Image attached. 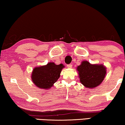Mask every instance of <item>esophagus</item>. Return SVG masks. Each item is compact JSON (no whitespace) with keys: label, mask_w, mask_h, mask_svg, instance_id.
<instances>
[{"label":"esophagus","mask_w":125,"mask_h":125,"mask_svg":"<svg viewBox=\"0 0 125 125\" xmlns=\"http://www.w3.org/2000/svg\"><path fill=\"white\" fill-rule=\"evenodd\" d=\"M67 67L68 68H71L72 67H73V64H67Z\"/></svg>","instance_id":"1"}]
</instances>
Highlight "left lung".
Returning a JSON list of instances; mask_svg holds the SVG:
<instances>
[{"instance_id":"8db88e82","label":"left lung","mask_w":125,"mask_h":125,"mask_svg":"<svg viewBox=\"0 0 125 125\" xmlns=\"http://www.w3.org/2000/svg\"><path fill=\"white\" fill-rule=\"evenodd\" d=\"M80 82L88 88L97 87L103 82L106 73V67L103 64H92L87 61H83L77 67Z\"/></svg>"}]
</instances>
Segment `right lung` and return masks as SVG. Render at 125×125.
I'll list each match as a JSON object with an SVG mask.
<instances>
[{"label":"right lung","mask_w":125,"mask_h":125,"mask_svg":"<svg viewBox=\"0 0 125 125\" xmlns=\"http://www.w3.org/2000/svg\"><path fill=\"white\" fill-rule=\"evenodd\" d=\"M62 64L50 62L46 65L35 67L31 73V80L37 87L41 89H50L60 77Z\"/></svg>","instance_id":"1"}]
</instances>
